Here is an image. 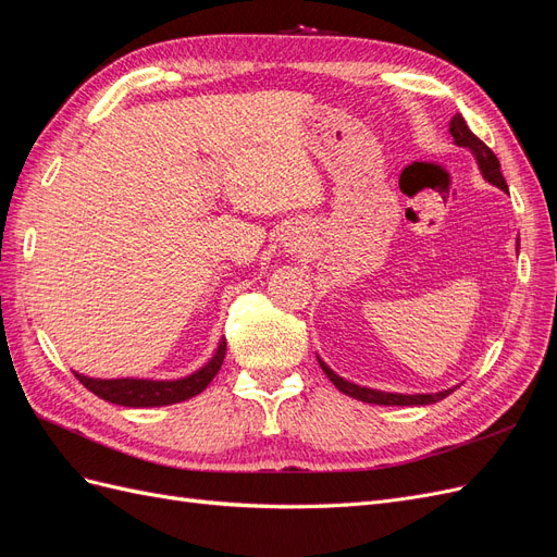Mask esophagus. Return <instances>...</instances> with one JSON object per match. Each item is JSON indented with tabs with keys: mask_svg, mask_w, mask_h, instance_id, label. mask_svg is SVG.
Segmentation results:
<instances>
[{
	"mask_svg": "<svg viewBox=\"0 0 557 557\" xmlns=\"http://www.w3.org/2000/svg\"><path fill=\"white\" fill-rule=\"evenodd\" d=\"M285 246H293V244H285Z\"/></svg>",
	"mask_w": 557,
	"mask_h": 557,
	"instance_id": "1",
	"label": "esophagus"
}]
</instances>
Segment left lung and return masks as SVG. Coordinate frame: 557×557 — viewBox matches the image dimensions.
Instances as JSON below:
<instances>
[{
    "mask_svg": "<svg viewBox=\"0 0 557 557\" xmlns=\"http://www.w3.org/2000/svg\"><path fill=\"white\" fill-rule=\"evenodd\" d=\"M448 132H450V137H453L455 144L462 146V148H469L471 153H474V158H476V162H479V166H481V174H483L485 181H491L493 185H497V188H502V190H509V188H507V181H504V176H502L497 156L476 137L474 132H471V129L467 127L465 117H462L460 113H455V115L450 117ZM318 362H320V367H323V372L327 374V379H330L336 387H339V391H342L344 395L356 397V399L367 401V404H381V407H423V404H434V401H440V399H444V397H448V395L453 393V387H450V391L432 393V395L381 393V391H372V387H360V385H356V383H348V381H344L342 376H336V374L332 372V369H330L323 360H320V358H318Z\"/></svg>",
    "mask_w": 557,
    "mask_h": 557,
    "instance_id": "8db88e82",
    "label": "left lung"
}]
</instances>
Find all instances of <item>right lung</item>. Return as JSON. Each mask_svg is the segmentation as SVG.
Masks as SVG:
<instances>
[{
    "instance_id": "right-lung-1",
    "label": "right lung",
    "mask_w": 557,
    "mask_h": 557,
    "mask_svg": "<svg viewBox=\"0 0 557 557\" xmlns=\"http://www.w3.org/2000/svg\"><path fill=\"white\" fill-rule=\"evenodd\" d=\"M227 344L225 339L218 346L215 356L199 369V372L178 379V381H148V379H88L76 374V379L88 387L97 397H102L111 404H121V407H166V404L185 401L199 395L205 387L215 379L218 369L223 367Z\"/></svg>"
}]
</instances>
